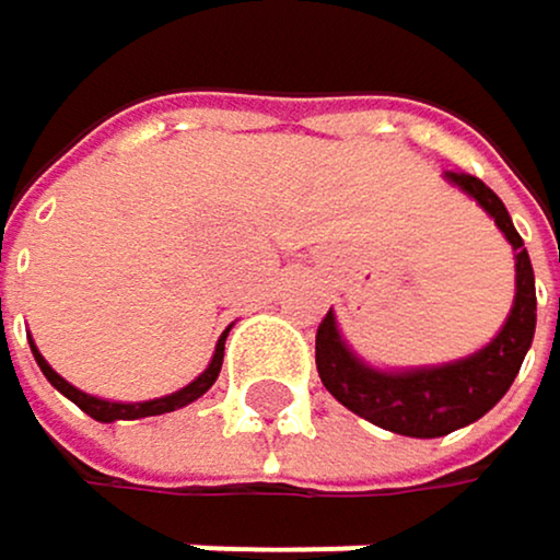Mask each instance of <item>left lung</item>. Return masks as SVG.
Instances as JSON below:
<instances>
[{
    "mask_svg": "<svg viewBox=\"0 0 560 560\" xmlns=\"http://www.w3.org/2000/svg\"><path fill=\"white\" fill-rule=\"evenodd\" d=\"M453 185H459L466 196H474L500 225V233L517 249V296L514 311L506 317L500 335L477 354L463 361L443 364V369H419V372H375L361 364L348 345L341 341L335 314H324L317 324V375L324 388L335 395L345 409L369 419L388 432L416 435V440H435L453 429H463L487 416L497 401L514 385L524 354L534 341L537 320V296H534V270L524 240L517 236L511 215L493 191L466 172H446Z\"/></svg>",
    "mask_w": 560,
    "mask_h": 560,
    "instance_id": "1",
    "label": "left lung"
}]
</instances>
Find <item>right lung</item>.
<instances>
[{
  "label": "right lung",
  "mask_w": 560,
  "mask_h": 560,
  "mask_svg": "<svg viewBox=\"0 0 560 560\" xmlns=\"http://www.w3.org/2000/svg\"><path fill=\"white\" fill-rule=\"evenodd\" d=\"M230 335V330H225ZM225 335L219 338V345H215V354H212V361H209V369L191 382V385H185L182 392H175V395H165V398H154V401H135V406H125V401H104V398H94V395H86V392H80V388H73L70 382H63L49 364L43 361V354L33 348V354H36V364H39V372L49 378V385H54L57 392H63L73 406H80L86 416L91 419H97V422H114V419H144V416H165V412H175V409H182V406H188V401H196V398H202L209 388H212V382L219 378V369H222V348H225Z\"/></svg>",
  "instance_id": "add662e5"
}]
</instances>
